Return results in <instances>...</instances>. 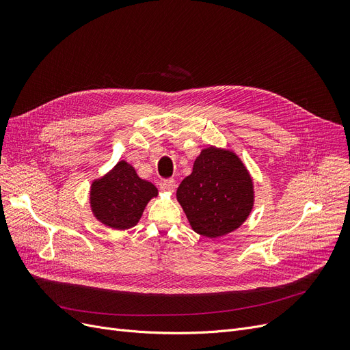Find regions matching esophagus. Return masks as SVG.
Segmentation results:
<instances>
[{
    "mask_svg": "<svg viewBox=\"0 0 350 350\" xmlns=\"http://www.w3.org/2000/svg\"><path fill=\"white\" fill-rule=\"evenodd\" d=\"M161 190L163 191H170L173 193L176 190V181L173 178H169V180H164L161 183Z\"/></svg>",
    "mask_w": 350,
    "mask_h": 350,
    "instance_id": "34e87169",
    "label": "esophagus"
}]
</instances>
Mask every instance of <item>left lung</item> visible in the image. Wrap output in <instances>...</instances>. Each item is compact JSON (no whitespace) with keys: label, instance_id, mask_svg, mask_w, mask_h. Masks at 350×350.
I'll return each mask as SVG.
<instances>
[{"label":"left lung","instance_id":"1","mask_svg":"<svg viewBox=\"0 0 350 350\" xmlns=\"http://www.w3.org/2000/svg\"><path fill=\"white\" fill-rule=\"evenodd\" d=\"M176 197L193 231L207 238L240 228L255 203L254 181L245 164L235 152L217 146L201 150Z\"/></svg>","mask_w":350,"mask_h":350}]
</instances>
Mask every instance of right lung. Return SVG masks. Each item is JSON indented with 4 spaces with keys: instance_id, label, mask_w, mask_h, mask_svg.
I'll return each instance as SVG.
<instances>
[{
    "instance_id": "add662e5",
    "label": "right lung",
    "mask_w": 350,
    "mask_h": 350,
    "mask_svg": "<svg viewBox=\"0 0 350 350\" xmlns=\"http://www.w3.org/2000/svg\"><path fill=\"white\" fill-rule=\"evenodd\" d=\"M157 196L153 183L140 178L132 164L120 160L106 174L92 180L89 206L105 227L124 231L140 221L147 203Z\"/></svg>"
}]
</instances>
